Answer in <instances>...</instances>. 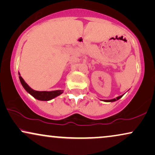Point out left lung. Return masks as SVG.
<instances>
[{
    "label": "left lung",
    "mask_w": 155,
    "mask_h": 155,
    "mask_svg": "<svg viewBox=\"0 0 155 155\" xmlns=\"http://www.w3.org/2000/svg\"><path fill=\"white\" fill-rule=\"evenodd\" d=\"M123 95H122V96H120L118 97H117L116 98H113V99H110V100H104V101L105 102H114V101H116L118 100V99H120V98H122Z\"/></svg>",
    "instance_id": "8db88e82"
}]
</instances>
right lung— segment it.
<instances>
[{
    "instance_id": "1",
    "label": "right lung",
    "mask_w": 155,
    "mask_h": 155,
    "mask_svg": "<svg viewBox=\"0 0 155 155\" xmlns=\"http://www.w3.org/2000/svg\"><path fill=\"white\" fill-rule=\"evenodd\" d=\"M19 79L21 83L22 86H23V88L25 89V91L28 93H29L31 96H32L35 98L38 99L40 101H50L51 99L56 98L57 96L61 95L64 92L63 90H56V91H38L33 90L32 88H31L30 86L28 85V84L24 81V79H22V76H20L19 72Z\"/></svg>"
}]
</instances>
